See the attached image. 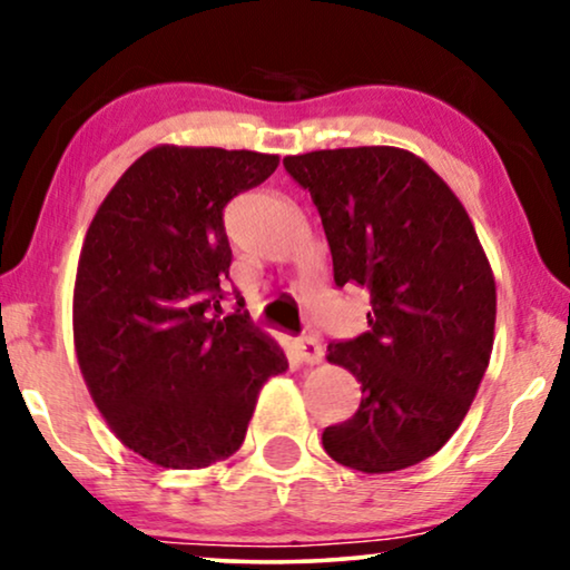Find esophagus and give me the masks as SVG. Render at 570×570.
<instances>
[{"instance_id": "34e87169", "label": "esophagus", "mask_w": 570, "mask_h": 570, "mask_svg": "<svg viewBox=\"0 0 570 570\" xmlns=\"http://www.w3.org/2000/svg\"><path fill=\"white\" fill-rule=\"evenodd\" d=\"M295 353H298V357L306 365H316V363H322L324 347L318 345V342L311 337V334H301V337L295 340Z\"/></svg>"}]
</instances>
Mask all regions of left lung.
Listing matches in <instances>:
<instances>
[{"mask_svg":"<svg viewBox=\"0 0 570 570\" xmlns=\"http://www.w3.org/2000/svg\"><path fill=\"white\" fill-rule=\"evenodd\" d=\"M330 240L334 285L371 293L368 332L330 342L361 407L330 425L334 462L376 474L433 456L462 423L493 350L495 283L462 202L407 150L291 155Z\"/></svg>","mask_w":570,"mask_h":570,"instance_id":"obj_1","label":"left lung"}]
</instances>
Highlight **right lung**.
Masks as SVG:
<instances>
[{
	"mask_svg": "<svg viewBox=\"0 0 570 570\" xmlns=\"http://www.w3.org/2000/svg\"><path fill=\"white\" fill-rule=\"evenodd\" d=\"M277 163L155 147L92 217L75 283L77 361L116 439L153 464L197 470L236 454L264 381L287 368L244 298L217 318L233 259L223 209Z\"/></svg>",
	"mask_w": 570,
	"mask_h": 570,
	"instance_id": "obj_1",
	"label": "right lung"
}]
</instances>
